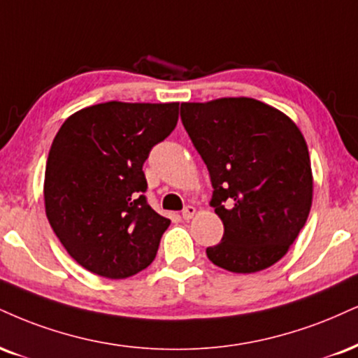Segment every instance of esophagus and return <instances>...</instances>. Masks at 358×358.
I'll return each instance as SVG.
<instances>
[{"label": "esophagus", "instance_id": "34e87169", "mask_svg": "<svg viewBox=\"0 0 358 358\" xmlns=\"http://www.w3.org/2000/svg\"><path fill=\"white\" fill-rule=\"evenodd\" d=\"M195 213H196V208H195V206H192V205L185 206L183 212H182L183 220H190V218H193V215H195Z\"/></svg>", "mask_w": 358, "mask_h": 358}]
</instances>
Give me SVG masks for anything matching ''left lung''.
Listing matches in <instances>:
<instances>
[{
  "mask_svg": "<svg viewBox=\"0 0 358 358\" xmlns=\"http://www.w3.org/2000/svg\"><path fill=\"white\" fill-rule=\"evenodd\" d=\"M182 123L210 173L223 238L215 265L255 273L282 258L307 222L313 180L296 124L253 98L182 103Z\"/></svg>",
  "mask_w": 358,
  "mask_h": 358,
  "instance_id": "8db88e82",
  "label": "left lung"
}]
</instances>
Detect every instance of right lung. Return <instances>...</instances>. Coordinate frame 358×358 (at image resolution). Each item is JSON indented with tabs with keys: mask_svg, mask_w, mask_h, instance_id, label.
<instances>
[{
	"mask_svg": "<svg viewBox=\"0 0 358 358\" xmlns=\"http://www.w3.org/2000/svg\"><path fill=\"white\" fill-rule=\"evenodd\" d=\"M178 105L100 103L56 133L45 171L46 217L92 273L127 278L155 260L170 220L146 201L143 163L175 130Z\"/></svg>",
	"mask_w": 358,
	"mask_h": 358,
	"instance_id": "add662e5",
	"label": "right lung"
}]
</instances>
